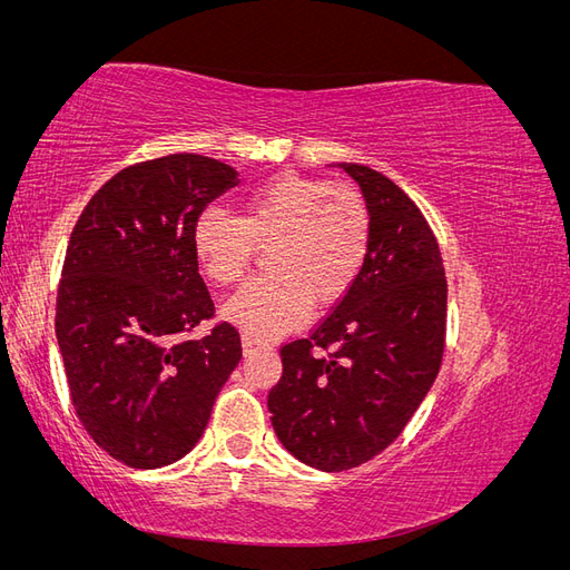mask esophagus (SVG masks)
I'll return each mask as SVG.
<instances>
[{
	"label": "esophagus",
	"mask_w": 570,
	"mask_h": 570,
	"mask_svg": "<svg viewBox=\"0 0 570 570\" xmlns=\"http://www.w3.org/2000/svg\"><path fill=\"white\" fill-rule=\"evenodd\" d=\"M256 347H258V342H256L254 337L243 335V350H245V354H247V352H252V350H256Z\"/></svg>",
	"instance_id": "obj_1"
}]
</instances>
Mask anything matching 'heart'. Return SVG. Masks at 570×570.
<instances>
[{
    "mask_svg": "<svg viewBox=\"0 0 570 570\" xmlns=\"http://www.w3.org/2000/svg\"><path fill=\"white\" fill-rule=\"evenodd\" d=\"M189 243L206 278L223 287L243 281L256 247H268L271 275L239 289L223 314L249 337L271 340L352 289L368 256L371 214L352 185L287 170L256 185L239 216L206 206Z\"/></svg>",
    "mask_w": 570,
    "mask_h": 570,
    "instance_id": "obj_1",
    "label": "heart"
}]
</instances>
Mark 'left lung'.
Returning <instances> with one entry per match:
<instances>
[{
	"mask_svg": "<svg viewBox=\"0 0 570 570\" xmlns=\"http://www.w3.org/2000/svg\"><path fill=\"white\" fill-rule=\"evenodd\" d=\"M371 214L356 283L308 337L283 344L268 392L275 435L318 471H347L390 446L440 373L446 278L440 245L402 187L361 164H340Z\"/></svg>",
	"mask_w": 570,
	"mask_h": 570,
	"instance_id": "8db88e82",
	"label": "left lung"
}]
</instances>
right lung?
I'll list each match as a JSON object with an SVG mask.
<instances>
[{
	"label": "right lung",
	"mask_w": 570,
	"mask_h": 570,
	"mask_svg": "<svg viewBox=\"0 0 570 570\" xmlns=\"http://www.w3.org/2000/svg\"><path fill=\"white\" fill-rule=\"evenodd\" d=\"M237 170L202 154L132 164L101 185L68 239L57 340L71 402L90 438L130 469H159L199 442L243 356L189 243L206 204Z\"/></svg>",
	"instance_id": "1"
}]
</instances>
